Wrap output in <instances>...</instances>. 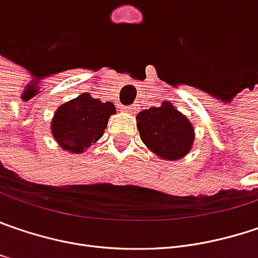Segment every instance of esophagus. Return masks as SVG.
Masks as SVG:
<instances>
[{
  "mask_svg": "<svg viewBox=\"0 0 258 258\" xmlns=\"http://www.w3.org/2000/svg\"><path fill=\"white\" fill-rule=\"evenodd\" d=\"M122 111L127 112V114H134V112H136V108H133V106H124Z\"/></svg>",
  "mask_w": 258,
  "mask_h": 258,
  "instance_id": "esophagus-1",
  "label": "esophagus"
}]
</instances>
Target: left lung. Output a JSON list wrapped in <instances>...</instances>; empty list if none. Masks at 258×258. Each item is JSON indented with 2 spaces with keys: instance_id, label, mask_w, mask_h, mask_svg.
Wrapping results in <instances>:
<instances>
[{
  "instance_id": "obj_1",
  "label": "left lung",
  "mask_w": 258,
  "mask_h": 258,
  "mask_svg": "<svg viewBox=\"0 0 258 258\" xmlns=\"http://www.w3.org/2000/svg\"><path fill=\"white\" fill-rule=\"evenodd\" d=\"M136 121L142 142L159 159L179 160L191 152L194 127L171 102L165 100L158 108L143 109Z\"/></svg>"
}]
</instances>
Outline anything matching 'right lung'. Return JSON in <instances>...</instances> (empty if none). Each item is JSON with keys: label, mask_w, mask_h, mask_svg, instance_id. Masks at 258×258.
Masks as SVG:
<instances>
[{"label": "right lung", "mask_w": 258, "mask_h": 258, "mask_svg": "<svg viewBox=\"0 0 258 258\" xmlns=\"http://www.w3.org/2000/svg\"><path fill=\"white\" fill-rule=\"evenodd\" d=\"M114 114L116 109L112 102L82 93L58 106L51 121V134L61 149L80 155L103 136L108 119Z\"/></svg>", "instance_id": "obj_1"}]
</instances>
